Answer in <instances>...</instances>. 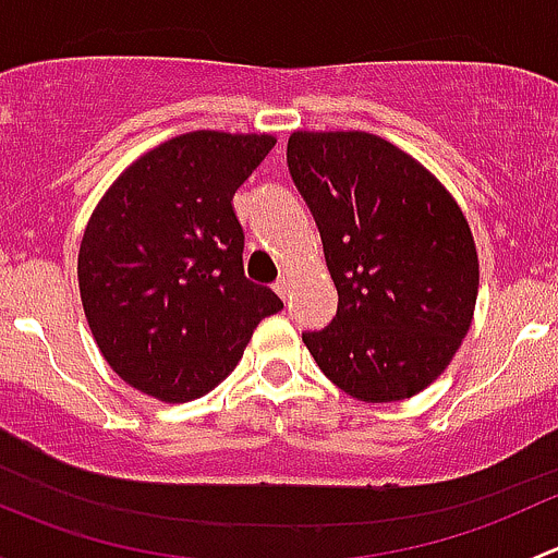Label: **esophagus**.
Returning <instances> with one entry per match:
<instances>
[{
	"label": "esophagus",
	"mask_w": 558,
	"mask_h": 558,
	"mask_svg": "<svg viewBox=\"0 0 558 558\" xmlns=\"http://www.w3.org/2000/svg\"><path fill=\"white\" fill-rule=\"evenodd\" d=\"M289 286H291V280L286 278V275H283V278H278V280H275V286H272V289H275V294L280 296V300H286V296H289Z\"/></svg>",
	"instance_id": "obj_1"
}]
</instances>
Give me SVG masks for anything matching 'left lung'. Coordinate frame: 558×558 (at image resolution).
<instances>
[{
  "label": "left lung",
  "instance_id": "obj_1",
  "mask_svg": "<svg viewBox=\"0 0 558 558\" xmlns=\"http://www.w3.org/2000/svg\"><path fill=\"white\" fill-rule=\"evenodd\" d=\"M289 170L313 210L337 315L302 335L320 373L362 402H402L448 369L472 326L475 238L451 191L369 132H291Z\"/></svg>",
  "mask_w": 558,
  "mask_h": 558
}]
</instances>
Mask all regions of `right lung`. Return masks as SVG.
<instances>
[{
  "label": "right lung",
  "mask_w": 558,
  "mask_h": 558,
  "mask_svg": "<svg viewBox=\"0 0 558 558\" xmlns=\"http://www.w3.org/2000/svg\"><path fill=\"white\" fill-rule=\"evenodd\" d=\"M272 134L199 129L134 159L105 191L77 253L88 329L112 373L159 402L213 391L283 302L243 272L232 199Z\"/></svg>",
  "instance_id": "add662e5"
}]
</instances>
